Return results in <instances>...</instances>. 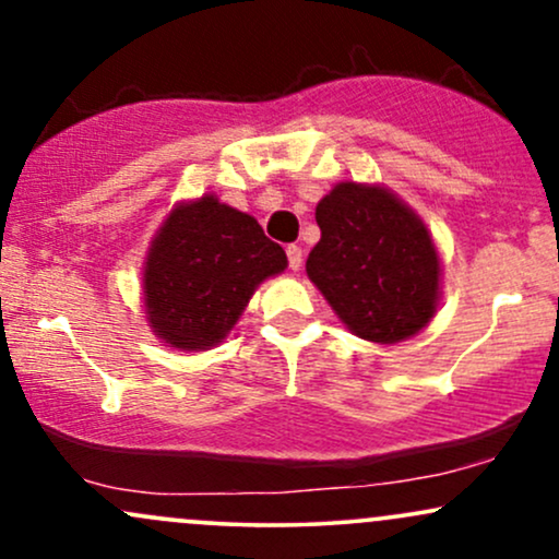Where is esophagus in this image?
<instances>
[{"label": "esophagus", "instance_id": "34e87169", "mask_svg": "<svg viewBox=\"0 0 559 559\" xmlns=\"http://www.w3.org/2000/svg\"><path fill=\"white\" fill-rule=\"evenodd\" d=\"M286 258H288V267H292V271H299V267H301V247H297V243H288Z\"/></svg>", "mask_w": 559, "mask_h": 559}]
</instances>
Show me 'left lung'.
<instances>
[{
	"label": "left lung",
	"instance_id": "left-lung-1",
	"mask_svg": "<svg viewBox=\"0 0 559 559\" xmlns=\"http://www.w3.org/2000/svg\"><path fill=\"white\" fill-rule=\"evenodd\" d=\"M320 241L307 275L355 336L396 344L426 329L439 305L431 234L383 186L336 183L318 202Z\"/></svg>",
	"mask_w": 559,
	"mask_h": 559
}]
</instances>
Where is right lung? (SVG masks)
<instances>
[{
    "instance_id": "right-lung-1",
    "label": "right lung",
    "mask_w": 559,
    "mask_h": 559,
    "mask_svg": "<svg viewBox=\"0 0 559 559\" xmlns=\"http://www.w3.org/2000/svg\"><path fill=\"white\" fill-rule=\"evenodd\" d=\"M288 265L252 215L213 194L181 202L144 262V307L155 336L186 352L221 344L254 288Z\"/></svg>"
}]
</instances>
